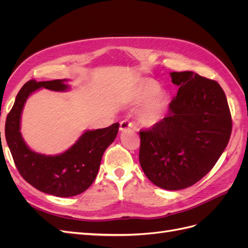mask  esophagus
<instances>
[{
    "label": "esophagus",
    "mask_w": 248,
    "mask_h": 248,
    "mask_svg": "<svg viewBox=\"0 0 248 248\" xmlns=\"http://www.w3.org/2000/svg\"><path fill=\"white\" fill-rule=\"evenodd\" d=\"M134 129V126L131 122H129L128 120H123V121L120 123V130L125 131L127 129Z\"/></svg>",
    "instance_id": "esophagus-1"
}]
</instances>
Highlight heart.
<instances>
[{"label": "heart", "mask_w": 248, "mask_h": 248, "mask_svg": "<svg viewBox=\"0 0 248 248\" xmlns=\"http://www.w3.org/2000/svg\"><path fill=\"white\" fill-rule=\"evenodd\" d=\"M159 88V84L156 80L144 78L139 79L129 90L128 99L131 102L145 101L139 112L140 121L144 125H155L161 119L166 108L167 95Z\"/></svg>", "instance_id": "1"}]
</instances>
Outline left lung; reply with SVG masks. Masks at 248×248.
<instances>
[{
	"mask_svg": "<svg viewBox=\"0 0 248 248\" xmlns=\"http://www.w3.org/2000/svg\"><path fill=\"white\" fill-rule=\"evenodd\" d=\"M179 87L166 118L140 131V163L147 178L168 190L187 188L212 170L226 149L232 117L217 81L192 71L171 72Z\"/></svg>",
	"mask_w": 248,
	"mask_h": 248,
	"instance_id": "1",
	"label": "left lung"
}]
</instances>
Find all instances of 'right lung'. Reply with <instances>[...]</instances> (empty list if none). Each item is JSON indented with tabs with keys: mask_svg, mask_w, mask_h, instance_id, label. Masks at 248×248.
<instances>
[{
	"mask_svg": "<svg viewBox=\"0 0 248 248\" xmlns=\"http://www.w3.org/2000/svg\"><path fill=\"white\" fill-rule=\"evenodd\" d=\"M66 79L29 80L22 86L6 119L5 137L21 177L36 189L51 196L68 198L87 190L98 172L102 155L115 140L119 123L106 128L87 130L62 154L49 156L32 151L20 133V117L28 97L36 90L66 91Z\"/></svg>",
	"mask_w": 248,
	"mask_h": 248,
	"instance_id": "obj_1",
	"label": "right lung"
}]
</instances>
